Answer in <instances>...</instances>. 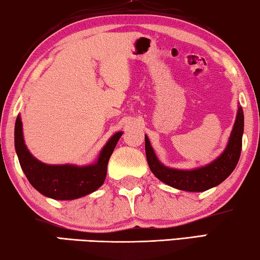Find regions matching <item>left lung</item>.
<instances>
[{"instance_id":"8db88e82","label":"left lung","mask_w":260,"mask_h":260,"mask_svg":"<svg viewBox=\"0 0 260 260\" xmlns=\"http://www.w3.org/2000/svg\"><path fill=\"white\" fill-rule=\"evenodd\" d=\"M244 133V112L238 107L237 117L224 151L209 164L193 169H174L167 167L158 159L149 137L145 135V155L150 170L160 182L175 189L203 192L219 185L232 174L238 163L242 151V138Z\"/></svg>"}]
</instances>
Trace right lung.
Instances as JSON below:
<instances>
[{
  "mask_svg": "<svg viewBox=\"0 0 260 260\" xmlns=\"http://www.w3.org/2000/svg\"><path fill=\"white\" fill-rule=\"evenodd\" d=\"M122 135V131L112 135L92 164L81 167L75 164H46L34 157L28 150L23 138L21 116L18 115L15 123V150L25 177L40 193L56 201H73L84 197L103 185L108 161Z\"/></svg>",
  "mask_w": 260,
  "mask_h": 260,
  "instance_id": "right-lung-1",
  "label": "right lung"
}]
</instances>
